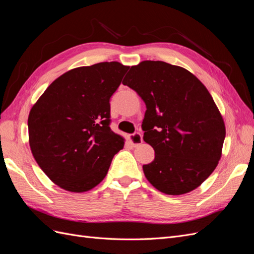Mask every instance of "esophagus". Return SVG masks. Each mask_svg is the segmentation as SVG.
<instances>
[{"label":"esophagus","mask_w":254,"mask_h":254,"mask_svg":"<svg viewBox=\"0 0 254 254\" xmlns=\"http://www.w3.org/2000/svg\"><path fill=\"white\" fill-rule=\"evenodd\" d=\"M129 141L133 146H137L143 143V135L140 132H134L129 135Z\"/></svg>","instance_id":"esophagus-1"}]
</instances>
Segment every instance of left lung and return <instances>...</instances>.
Segmentation results:
<instances>
[{
    "mask_svg": "<svg viewBox=\"0 0 254 254\" xmlns=\"http://www.w3.org/2000/svg\"><path fill=\"white\" fill-rule=\"evenodd\" d=\"M123 84L146 105L143 139L155 149L146 178L168 195L198 188L217 166L226 136L209 91L186 68L151 60L131 66Z\"/></svg>",
    "mask_w": 254,
    "mask_h": 254,
    "instance_id": "8db88e82",
    "label": "left lung"
}]
</instances>
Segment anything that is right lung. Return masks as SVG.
Returning a JSON list of instances; mask_svg holds the SVG:
<instances>
[{
    "label": "right lung",
    "mask_w": 254,
    "mask_h": 254,
    "mask_svg": "<svg viewBox=\"0 0 254 254\" xmlns=\"http://www.w3.org/2000/svg\"><path fill=\"white\" fill-rule=\"evenodd\" d=\"M129 66H80L54 80L28 115L33 156L49 178L81 193L105 178L124 139L110 128V98Z\"/></svg>",
    "instance_id": "add662e5"
}]
</instances>
